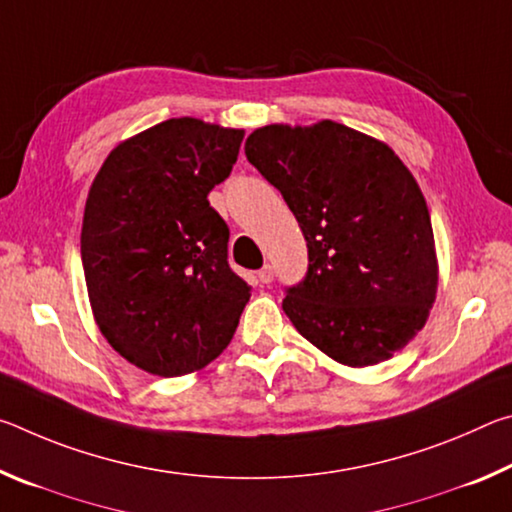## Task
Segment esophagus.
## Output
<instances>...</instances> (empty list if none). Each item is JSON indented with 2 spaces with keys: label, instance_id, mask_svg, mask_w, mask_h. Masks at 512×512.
Here are the masks:
<instances>
[{
  "label": "esophagus",
  "instance_id": "obj_1",
  "mask_svg": "<svg viewBox=\"0 0 512 512\" xmlns=\"http://www.w3.org/2000/svg\"><path fill=\"white\" fill-rule=\"evenodd\" d=\"M273 277H275V271H273L271 264H266V266H262V268H259V271H257V280L262 282V284H271Z\"/></svg>",
  "mask_w": 512,
  "mask_h": 512
}]
</instances>
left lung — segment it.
<instances>
[{
	"mask_svg": "<svg viewBox=\"0 0 512 512\" xmlns=\"http://www.w3.org/2000/svg\"><path fill=\"white\" fill-rule=\"evenodd\" d=\"M246 158L280 189L307 239V277L287 289L293 327L350 368L400 352L427 323L438 291L429 207L386 142L332 119L271 124Z\"/></svg>",
	"mask_w": 512,
	"mask_h": 512,
	"instance_id": "obj_1",
	"label": "left lung"
}]
</instances>
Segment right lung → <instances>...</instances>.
I'll use <instances>...</instances> for the list:
<instances>
[{
    "instance_id": "add662e5",
    "label": "right lung",
    "mask_w": 512,
    "mask_h": 512,
    "mask_svg": "<svg viewBox=\"0 0 512 512\" xmlns=\"http://www.w3.org/2000/svg\"><path fill=\"white\" fill-rule=\"evenodd\" d=\"M241 140V128L167 119L119 142L92 180L81 230L92 314L112 348L151 375L205 368L250 298L228 264V225L207 201Z\"/></svg>"
}]
</instances>
